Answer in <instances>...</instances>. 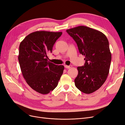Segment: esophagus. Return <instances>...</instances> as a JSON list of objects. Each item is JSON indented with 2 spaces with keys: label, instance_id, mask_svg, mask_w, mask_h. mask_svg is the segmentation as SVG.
Listing matches in <instances>:
<instances>
[{
  "label": "esophagus",
  "instance_id": "34e87169",
  "mask_svg": "<svg viewBox=\"0 0 125 125\" xmlns=\"http://www.w3.org/2000/svg\"><path fill=\"white\" fill-rule=\"evenodd\" d=\"M72 67V66H71V65H70V66H67V65H65V67L66 68H67V69H69V68H70Z\"/></svg>",
  "mask_w": 125,
  "mask_h": 125
}]
</instances>
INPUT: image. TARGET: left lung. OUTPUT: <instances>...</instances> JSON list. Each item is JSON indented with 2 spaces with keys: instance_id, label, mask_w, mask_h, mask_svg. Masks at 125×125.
<instances>
[{
  "instance_id": "1",
  "label": "left lung",
  "mask_w": 125,
  "mask_h": 125,
  "mask_svg": "<svg viewBox=\"0 0 125 125\" xmlns=\"http://www.w3.org/2000/svg\"><path fill=\"white\" fill-rule=\"evenodd\" d=\"M77 43L79 52L85 56L83 66L78 67L75 85L85 94L101 88L109 73L112 55L109 42L104 34L85 26L66 30Z\"/></svg>"
}]
</instances>
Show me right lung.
<instances>
[{
  "label": "right lung",
  "mask_w": 125,
  "mask_h": 125,
  "mask_svg": "<svg viewBox=\"0 0 125 125\" xmlns=\"http://www.w3.org/2000/svg\"><path fill=\"white\" fill-rule=\"evenodd\" d=\"M62 34L61 32L36 31L20 44L18 60L22 75L28 85L41 94L54 90L63 73L64 66L48 62L47 57Z\"/></svg>",
  "instance_id": "obj_1"
}]
</instances>
